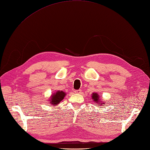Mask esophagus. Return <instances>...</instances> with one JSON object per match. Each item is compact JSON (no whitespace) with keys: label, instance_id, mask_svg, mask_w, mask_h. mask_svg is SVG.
Masks as SVG:
<instances>
[{"label":"esophagus","instance_id":"1","mask_svg":"<svg viewBox=\"0 0 150 150\" xmlns=\"http://www.w3.org/2000/svg\"><path fill=\"white\" fill-rule=\"evenodd\" d=\"M81 92H82V90H76V91H75L76 93H77V94H81Z\"/></svg>","mask_w":150,"mask_h":150}]
</instances>
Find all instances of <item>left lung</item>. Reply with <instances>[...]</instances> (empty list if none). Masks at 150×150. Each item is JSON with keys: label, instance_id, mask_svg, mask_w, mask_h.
<instances>
[{"label": "left lung", "instance_id": "1", "mask_svg": "<svg viewBox=\"0 0 150 150\" xmlns=\"http://www.w3.org/2000/svg\"><path fill=\"white\" fill-rule=\"evenodd\" d=\"M91 97H92V99L94 100V101H95L96 103L99 101V96H98V95L97 93H93V95H92V96H91ZM103 104H104V103H103ZM98 104L100 105L101 104Z\"/></svg>", "mask_w": 150, "mask_h": 150}]
</instances>
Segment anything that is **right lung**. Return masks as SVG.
<instances>
[{
    "label": "right lung",
    "mask_w": 150,
    "mask_h": 150,
    "mask_svg": "<svg viewBox=\"0 0 150 150\" xmlns=\"http://www.w3.org/2000/svg\"><path fill=\"white\" fill-rule=\"evenodd\" d=\"M65 95V93H64L62 91H57L54 95H52V98H51V100L50 101L51 103L53 105H57L62 100H63Z\"/></svg>",
    "instance_id": "right-lung-1"
}]
</instances>
